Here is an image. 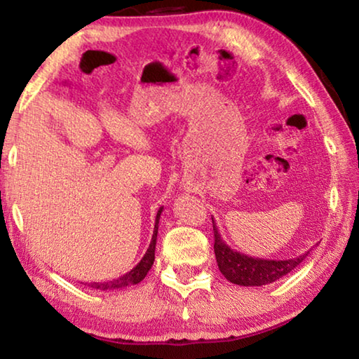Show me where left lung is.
I'll list each match as a JSON object with an SVG mask.
<instances>
[{
    "label": "left lung",
    "instance_id": "left-lung-1",
    "mask_svg": "<svg viewBox=\"0 0 359 359\" xmlns=\"http://www.w3.org/2000/svg\"><path fill=\"white\" fill-rule=\"evenodd\" d=\"M212 223H214V252L218 269L226 277V280L242 285V287H263V285L276 282L278 278L290 274L312 252L309 250L291 259H264L248 257V255L236 252L226 245V242L222 239L220 233H218L214 218H212Z\"/></svg>",
    "mask_w": 359,
    "mask_h": 359
}]
</instances>
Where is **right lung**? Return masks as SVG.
Segmentation results:
<instances>
[{
  "label": "right lung",
  "instance_id": "obj_1",
  "mask_svg": "<svg viewBox=\"0 0 359 359\" xmlns=\"http://www.w3.org/2000/svg\"><path fill=\"white\" fill-rule=\"evenodd\" d=\"M163 212V208L158 209L156 212V218H155V229H154V236H151V241H150V245L147 248V252L142 257V259L139 261V263L133 267L130 272H126V274L120 276L118 278H114V280H109V282H93L90 283V287L95 288V290H115V288H125V287H131V285H137L141 280H144L145 276H147V272L150 271L151 264H154L155 261V245H156V234H158V223H160V215Z\"/></svg>",
  "mask_w": 359,
  "mask_h": 359
}]
</instances>
